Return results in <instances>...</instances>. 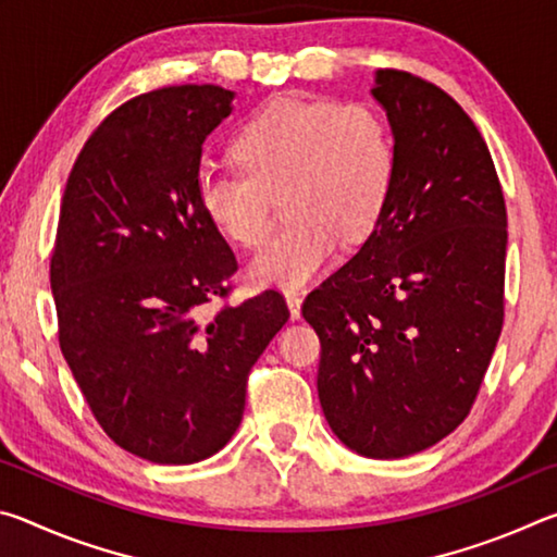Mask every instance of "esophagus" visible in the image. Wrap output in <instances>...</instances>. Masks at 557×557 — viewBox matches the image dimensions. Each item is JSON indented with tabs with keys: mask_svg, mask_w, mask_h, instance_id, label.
<instances>
[{
	"mask_svg": "<svg viewBox=\"0 0 557 557\" xmlns=\"http://www.w3.org/2000/svg\"><path fill=\"white\" fill-rule=\"evenodd\" d=\"M285 299H287V307H289V317L292 319H299V314H301V295H299V292L289 289L287 295H285Z\"/></svg>",
	"mask_w": 557,
	"mask_h": 557,
	"instance_id": "34e87169",
	"label": "esophagus"
}]
</instances>
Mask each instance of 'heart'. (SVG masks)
Listing matches in <instances>:
<instances>
[{"label":"heart","instance_id":"b5f03b06","mask_svg":"<svg viewBox=\"0 0 557 557\" xmlns=\"http://www.w3.org/2000/svg\"><path fill=\"white\" fill-rule=\"evenodd\" d=\"M240 169H203L201 211L245 250L265 245L272 199L289 225L252 260L262 285L301 287L334 258L342 238H369L391 201L395 147L388 122L366 102L277 98L233 143Z\"/></svg>","mask_w":557,"mask_h":557}]
</instances>
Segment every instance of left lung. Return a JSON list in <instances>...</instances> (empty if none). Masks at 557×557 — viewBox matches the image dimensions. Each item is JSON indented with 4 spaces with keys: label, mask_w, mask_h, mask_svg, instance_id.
Segmentation results:
<instances>
[{
    "label": "left lung",
    "mask_w": 557,
    "mask_h": 557,
    "mask_svg": "<svg viewBox=\"0 0 557 557\" xmlns=\"http://www.w3.org/2000/svg\"><path fill=\"white\" fill-rule=\"evenodd\" d=\"M395 137L391 201L361 250L309 292L329 428L398 459L461 425L504 326L506 203L482 132L420 75L383 69Z\"/></svg>",
    "instance_id": "8db88e82"
}]
</instances>
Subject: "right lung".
<instances>
[{
  "instance_id": "obj_1",
  "label": "right lung",
  "mask_w": 557,
  "mask_h": 557,
  "mask_svg": "<svg viewBox=\"0 0 557 557\" xmlns=\"http://www.w3.org/2000/svg\"><path fill=\"white\" fill-rule=\"evenodd\" d=\"M221 86L122 102L83 145L51 252L59 344L106 435L157 465H194L238 430L250 369L289 319L265 289L231 295L233 250L201 211L203 139L231 115Z\"/></svg>"
}]
</instances>
